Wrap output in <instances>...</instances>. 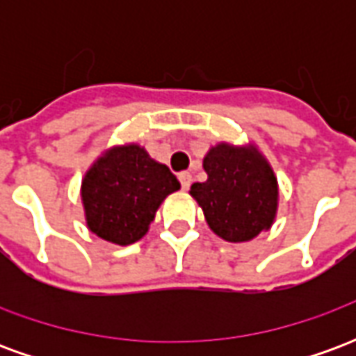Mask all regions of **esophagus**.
<instances>
[{
    "mask_svg": "<svg viewBox=\"0 0 356 356\" xmlns=\"http://www.w3.org/2000/svg\"><path fill=\"white\" fill-rule=\"evenodd\" d=\"M179 181H181L183 191H188V186H191V183H193V175H191L188 171H183V173H179Z\"/></svg>",
    "mask_w": 356,
    "mask_h": 356,
    "instance_id": "esophagus-1",
    "label": "esophagus"
}]
</instances>
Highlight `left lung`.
<instances>
[{
    "label": "left lung",
    "instance_id": "left-lung-1",
    "mask_svg": "<svg viewBox=\"0 0 356 356\" xmlns=\"http://www.w3.org/2000/svg\"><path fill=\"white\" fill-rule=\"evenodd\" d=\"M208 179L191 186L209 229L227 242H250L268 231L278 211V181L254 143H219L204 156Z\"/></svg>",
    "mask_w": 356,
    "mask_h": 356
}]
</instances>
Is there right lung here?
Wrapping results in <instances>:
<instances>
[{
  "label": "right lung",
  "instance_id": "obj_1",
  "mask_svg": "<svg viewBox=\"0 0 356 356\" xmlns=\"http://www.w3.org/2000/svg\"><path fill=\"white\" fill-rule=\"evenodd\" d=\"M179 188L170 168L137 143L106 148L81 179L88 229L106 242L129 246L147 234L160 204Z\"/></svg>",
  "mask_w": 356,
  "mask_h": 356
}]
</instances>
